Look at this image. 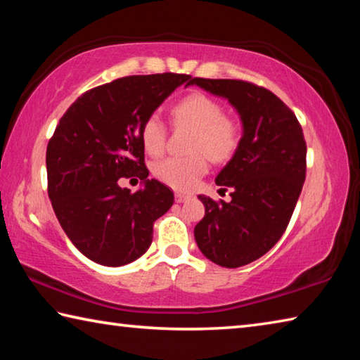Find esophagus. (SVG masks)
I'll use <instances>...</instances> for the list:
<instances>
[{
	"mask_svg": "<svg viewBox=\"0 0 360 360\" xmlns=\"http://www.w3.org/2000/svg\"><path fill=\"white\" fill-rule=\"evenodd\" d=\"M174 200H176V202H178V203H184V202H187V200H188V195H184V193H176L174 195Z\"/></svg>",
	"mask_w": 360,
	"mask_h": 360,
	"instance_id": "esophagus-1",
	"label": "esophagus"
}]
</instances>
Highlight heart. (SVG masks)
Instances as JSON below:
<instances>
[{"mask_svg":"<svg viewBox=\"0 0 360 360\" xmlns=\"http://www.w3.org/2000/svg\"><path fill=\"white\" fill-rule=\"evenodd\" d=\"M176 125L193 130L191 155L168 157L154 165L158 181L176 191H192L208 173L210 158L225 162L235 154L241 139L240 124L224 114L219 101L205 94H191L172 109ZM141 143L150 155H160L167 146V127L158 114H150L141 125Z\"/></svg>","mask_w":360,"mask_h":360,"instance_id":"heart-1","label":"heart"}]
</instances>
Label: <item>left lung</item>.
Wrapping results in <instances>:
<instances>
[{
  "label": "left lung",
  "mask_w": 360,
  "mask_h": 360,
  "mask_svg": "<svg viewBox=\"0 0 360 360\" xmlns=\"http://www.w3.org/2000/svg\"><path fill=\"white\" fill-rule=\"evenodd\" d=\"M193 84L227 98L243 124L238 149L216 178L221 191L231 188V202L198 195L205 217L193 230L205 257L238 268L266 254L288 229L307 176V143L295 114L270 90L238 79Z\"/></svg>",
  "instance_id": "left-lung-1"
}]
</instances>
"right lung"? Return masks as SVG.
<instances>
[{
    "mask_svg": "<svg viewBox=\"0 0 360 360\" xmlns=\"http://www.w3.org/2000/svg\"><path fill=\"white\" fill-rule=\"evenodd\" d=\"M191 76H127L82 94L66 109L47 144V192L60 225L85 257L120 266L148 251L152 229L174 195L148 179L141 125ZM145 187L131 194L120 177Z\"/></svg>",
    "mask_w": 360,
    "mask_h": 360,
    "instance_id": "add662e5",
    "label": "right lung"
}]
</instances>
